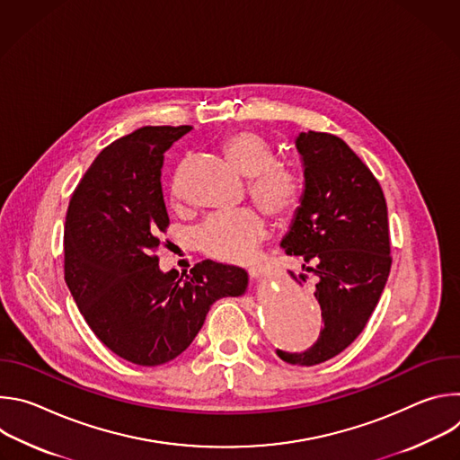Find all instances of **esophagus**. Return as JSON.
<instances>
[{
  "mask_svg": "<svg viewBox=\"0 0 460 460\" xmlns=\"http://www.w3.org/2000/svg\"><path fill=\"white\" fill-rule=\"evenodd\" d=\"M249 277H251V280H254V282L264 280V277H266V270H264V268H260V266L251 268V270H249Z\"/></svg>",
  "mask_w": 460,
  "mask_h": 460,
  "instance_id": "1",
  "label": "esophagus"
}]
</instances>
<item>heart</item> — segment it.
I'll list each match as a JSON object with an SVG mask.
<instances>
[{
    "instance_id": "b5f03b06",
    "label": "heart",
    "mask_w": 460,
    "mask_h": 460,
    "mask_svg": "<svg viewBox=\"0 0 460 460\" xmlns=\"http://www.w3.org/2000/svg\"><path fill=\"white\" fill-rule=\"evenodd\" d=\"M226 160L247 178L251 200L271 218L288 220L300 206L304 180L296 167L277 160L273 144L252 128H238L220 142ZM172 204L180 200L172 194ZM268 222L254 209H240L209 215L196 231V243L215 258L242 261L247 260L264 238Z\"/></svg>"
}]
</instances>
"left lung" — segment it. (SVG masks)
I'll list each match as a JSON object with an SVG mask.
<instances>
[{
  "instance_id": "1",
  "label": "left lung",
  "mask_w": 460,
  "mask_h": 460,
  "mask_svg": "<svg viewBox=\"0 0 460 460\" xmlns=\"http://www.w3.org/2000/svg\"><path fill=\"white\" fill-rule=\"evenodd\" d=\"M296 149L305 189L280 245L316 277L323 327L309 349H277V355L288 364L314 366L342 353L362 333L389 277L391 243L382 187L348 144L309 130L296 138Z\"/></svg>"
}]
</instances>
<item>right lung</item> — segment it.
<instances>
[{
    "mask_svg": "<svg viewBox=\"0 0 460 460\" xmlns=\"http://www.w3.org/2000/svg\"><path fill=\"white\" fill-rule=\"evenodd\" d=\"M190 128L142 127L114 140L76 185L65 217V282L93 333L138 366L176 358L209 307L247 288L242 268L213 260L181 277L160 271L156 251L169 227L164 153Z\"/></svg>",
    "mask_w": 460,
    "mask_h": 460,
    "instance_id": "right-lung-1",
    "label": "right lung"
}]
</instances>
